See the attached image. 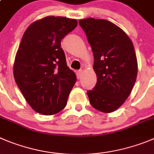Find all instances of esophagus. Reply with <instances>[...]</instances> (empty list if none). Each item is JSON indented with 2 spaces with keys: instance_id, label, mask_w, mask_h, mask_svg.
<instances>
[{
  "instance_id": "34e87169",
  "label": "esophagus",
  "mask_w": 154,
  "mask_h": 154,
  "mask_svg": "<svg viewBox=\"0 0 154 154\" xmlns=\"http://www.w3.org/2000/svg\"><path fill=\"white\" fill-rule=\"evenodd\" d=\"M82 73H83L82 70H77V79H80V78H81Z\"/></svg>"
}]
</instances>
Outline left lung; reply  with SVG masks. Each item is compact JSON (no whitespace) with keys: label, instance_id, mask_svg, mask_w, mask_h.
<instances>
[{"label":"left lung","instance_id":"8db88e82","mask_svg":"<svg viewBox=\"0 0 154 154\" xmlns=\"http://www.w3.org/2000/svg\"><path fill=\"white\" fill-rule=\"evenodd\" d=\"M94 56L97 82L88 90L91 106L102 112L119 109L130 95L137 79V61L132 42L121 28L106 20H79Z\"/></svg>","mask_w":154,"mask_h":154}]
</instances>
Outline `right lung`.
Returning a JSON list of instances; mask_svg holds the SVG:
<instances>
[{"instance_id":"right-lung-1","label":"right lung","mask_w":154,"mask_h":154,"mask_svg":"<svg viewBox=\"0 0 154 154\" xmlns=\"http://www.w3.org/2000/svg\"><path fill=\"white\" fill-rule=\"evenodd\" d=\"M77 26L74 19L47 17L32 23L23 35L14 79L27 103L40 114L61 111L75 84L76 74L67 67L61 41Z\"/></svg>"}]
</instances>
